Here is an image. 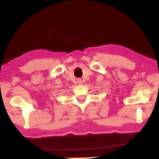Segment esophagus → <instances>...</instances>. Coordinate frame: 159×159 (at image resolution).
I'll return each mask as SVG.
<instances>
[{"mask_svg":"<svg viewBox=\"0 0 159 159\" xmlns=\"http://www.w3.org/2000/svg\"><path fill=\"white\" fill-rule=\"evenodd\" d=\"M82 83H83V81H82V80H81V79H78V84H82Z\"/></svg>","mask_w":159,"mask_h":159,"instance_id":"34e87169","label":"esophagus"}]
</instances>
